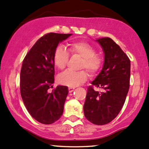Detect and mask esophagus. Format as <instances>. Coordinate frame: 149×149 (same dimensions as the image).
Instances as JSON below:
<instances>
[{
    "label": "esophagus",
    "instance_id": "34e87169",
    "mask_svg": "<svg viewBox=\"0 0 149 149\" xmlns=\"http://www.w3.org/2000/svg\"><path fill=\"white\" fill-rule=\"evenodd\" d=\"M74 90V87H68V91H69V92H70V93L72 92Z\"/></svg>",
    "mask_w": 149,
    "mask_h": 149
}]
</instances>
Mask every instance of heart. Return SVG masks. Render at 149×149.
Returning a JSON list of instances; mask_svg holds the SVG:
<instances>
[{"label":"heart","mask_w":149,"mask_h":149,"mask_svg":"<svg viewBox=\"0 0 149 149\" xmlns=\"http://www.w3.org/2000/svg\"><path fill=\"white\" fill-rule=\"evenodd\" d=\"M70 52L72 55H78L82 58L79 68L84 69L91 76L97 74L102 67V57L97 54V49L90 43L85 41H76L69 44ZM70 60V54L65 47L59 45L55 47L53 53V62L57 68L63 70L66 68ZM87 79L85 70L79 72L66 70L58 76V81L63 85L74 87L84 82Z\"/></svg>","instance_id":"1"}]
</instances>
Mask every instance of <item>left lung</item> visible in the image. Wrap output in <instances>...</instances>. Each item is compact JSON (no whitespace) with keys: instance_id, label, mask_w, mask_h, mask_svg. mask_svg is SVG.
Listing matches in <instances>:
<instances>
[{"instance_id":"8db88e82","label":"left lung","mask_w":149,"mask_h":149,"mask_svg":"<svg viewBox=\"0 0 149 149\" xmlns=\"http://www.w3.org/2000/svg\"><path fill=\"white\" fill-rule=\"evenodd\" d=\"M104 52L101 72L87 88L84 113L92 124L104 125L116 117L125 102L130 82V60L110 38L97 40ZM94 87L102 89L96 91Z\"/></svg>"}]
</instances>
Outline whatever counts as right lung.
<instances>
[{
  "label": "right lung",
  "mask_w": 149,
  "mask_h": 149,
  "mask_svg": "<svg viewBox=\"0 0 149 149\" xmlns=\"http://www.w3.org/2000/svg\"><path fill=\"white\" fill-rule=\"evenodd\" d=\"M72 34L49 33L41 37L25 55L20 71L21 97L30 114L43 124H51L62 115L68 94L66 86L51 92L55 76L53 53L59 42Z\"/></svg>",
  "instance_id": "add662e5"
}]
</instances>
